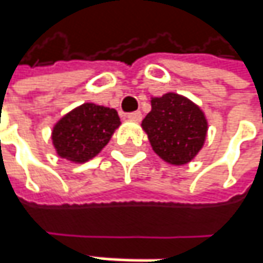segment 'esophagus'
<instances>
[{
  "label": "esophagus",
  "instance_id": "obj_1",
  "mask_svg": "<svg viewBox=\"0 0 263 263\" xmlns=\"http://www.w3.org/2000/svg\"><path fill=\"white\" fill-rule=\"evenodd\" d=\"M128 119L140 122L141 119H142V114H141L140 110H137V112H131V114H128Z\"/></svg>",
  "mask_w": 263,
  "mask_h": 263
}]
</instances>
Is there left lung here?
<instances>
[{"instance_id": "8db88e82", "label": "left lung", "mask_w": 263, "mask_h": 263, "mask_svg": "<svg viewBox=\"0 0 263 263\" xmlns=\"http://www.w3.org/2000/svg\"><path fill=\"white\" fill-rule=\"evenodd\" d=\"M142 128L153 149L170 164H186L202 148L206 119L202 110L183 96L167 93L151 100Z\"/></svg>"}]
</instances>
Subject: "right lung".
<instances>
[{
	"mask_svg": "<svg viewBox=\"0 0 263 263\" xmlns=\"http://www.w3.org/2000/svg\"><path fill=\"white\" fill-rule=\"evenodd\" d=\"M119 125L121 119L115 109L84 103L55 125L52 141L61 157L84 163L102 151Z\"/></svg>",
	"mask_w": 263,
	"mask_h": 263,
	"instance_id": "right-lung-1",
	"label": "right lung"
}]
</instances>
